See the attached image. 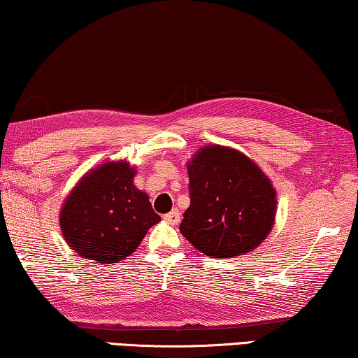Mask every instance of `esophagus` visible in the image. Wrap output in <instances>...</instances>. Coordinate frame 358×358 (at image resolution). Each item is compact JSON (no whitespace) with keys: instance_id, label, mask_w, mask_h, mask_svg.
Here are the masks:
<instances>
[{"instance_id":"esophagus-1","label":"esophagus","mask_w":358,"mask_h":358,"mask_svg":"<svg viewBox=\"0 0 358 358\" xmlns=\"http://www.w3.org/2000/svg\"><path fill=\"white\" fill-rule=\"evenodd\" d=\"M163 219H164V222L176 225V224H179V221H180V213H179V210H173L171 213L164 214Z\"/></svg>"}]
</instances>
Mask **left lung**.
<instances>
[{"mask_svg": "<svg viewBox=\"0 0 358 358\" xmlns=\"http://www.w3.org/2000/svg\"><path fill=\"white\" fill-rule=\"evenodd\" d=\"M190 206L182 234L203 255L224 259L256 250L273 227L277 192L268 176L232 147L205 145L187 163Z\"/></svg>", "mask_w": 358, "mask_h": 358, "instance_id": "8db88e82", "label": "left lung"}]
</instances>
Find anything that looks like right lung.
I'll use <instances>...</instances> for the list:
<instances>
[{
  "label": "right lung",
  "instance_id": "add662e5",
  "mask_svg": "<svg viewBox=\"0 0 358 358\" xmlns=\"http://www.w3.org/2000/svg\"><path fill=\"white\" fill-rule=\"evenodd\" d=\"M129 162L91 168L64 200L59 224L64 240L78 256L115 264L133 255L147 230L160 222L145 192L134 185Z\"/></svg>",
  "mask_w": 358,
  "mask_h": 358
}]
</instances>
